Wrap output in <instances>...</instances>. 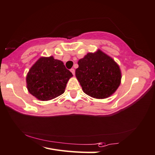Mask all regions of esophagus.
I'll list each match as a JSON object with an SVG mask.
<instances>
[{
  "label": "esophagus",
  "mask_w": 155,
  "mask_h": 155,
  "mask_svg": "<svg viewBox=\"0 0 155 155\" xmlns=\"http://www.w3.org/2000/svg\"><path fill=\"white\" fill-rule=\"evenodd\" d=\"M70 72H71L72 74H73V75H74V74H75V70L74 69V68H72V69H70Z\"/></svg>",
  "instance_id": "1"
}]
</instances>
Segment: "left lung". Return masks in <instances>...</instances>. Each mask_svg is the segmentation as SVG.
I'll list each match as a JSON object with an SVG mask.
<instances>
[{"label": "left lung", "mask_w": 155, "mask_h": 155, "mask_svg": "<svg viewBox=\"0 0 155 155\" xmlns=\"http://www.w3.org/2000/svg\"><path fill=\"white\" fill-rule=\"evenodd\" d=\"M75 75L87 95L104 99L117 91L120 84L121 72L112 58L98 49L88 53L78 61Z\"/></svg>", "instance_id": "left-lung-1"}]
</instances>
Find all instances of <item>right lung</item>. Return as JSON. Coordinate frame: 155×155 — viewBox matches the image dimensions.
<instances>
[{
	"label": "right lung",
	"instance_id": "obj_1",
	"mask_svg": "<svg viewBox=\"0 0 155 155\" xmlns=\"http://www.w3.org/2000/svg\"><path fill=\"white\" fill-rule=\"evenodd\" d=\"M72 76L61 61L55 60L53 56L41 57L28 72L27 89L39 100L54 99L64 94Z\"/></svg>",
	"mask_w": 155,
	"mask_h": 155
}]
</instances>
